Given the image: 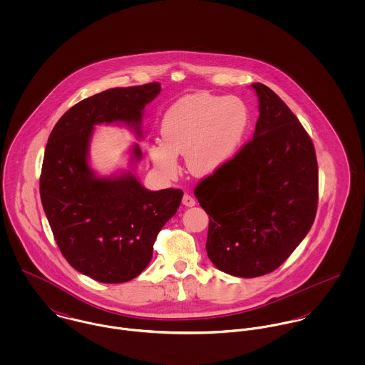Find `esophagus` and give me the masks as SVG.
<instances>
[{
    "label": "esophagus",
    "instance_id": "34e87169",
    "mask_svg": "<svg viewBox=\"0 0 365 365\" xmlns=\"http://www.w3.org/2000/svg\"><path fill=\"white\" fill-rule=\"evenodd\" d=\"M182 204H184L185 207H194V205H195V200H194L190 194H184V197H182Z\"/></svg>",
    "mask_w": 365,
    "mask_h": 365
}]
</instances>
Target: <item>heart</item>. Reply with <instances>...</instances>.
<instances>
[{
	"label": "heart",
	"mask_w": 365,
	"mask_h": 365,
	"mask_svg": "<svg viewBox=\"0 0 365 365\" xmlns=\"http://www.w3.org/2000/svg\"><path fill=\"white\" fill-rule=\"evenodd\" d=\"M250 125V109L237 97L209 93L185 96L165 110L161 120L163 140L150 146V157L168 177L180 170L177 155H185L187 167L194 175H210L236 156Z\"/></svg>",
	"instance_id": "heart-1"
}]
</instances>
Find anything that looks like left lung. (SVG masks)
<instances>
[{"mask_svg":"<svg viewBox=\"0 0 365 365\" xmlns=\"http://www.w3.org/2000/svg\"><path fill=\"white\" fill-rule=\"evenodd\" d=\"M252 87L260 109L253 139L194 190L209 215V260L242 278L269 274L292 255L312 227L319 198L311 136L271 88Z\"/></svg>","mask_w":365,"mask_h":365,"instance_id":"1","label":"left lung"}]
</instances>
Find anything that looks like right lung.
I'll return each mask as SVG.
<instances>
[{"label": "right lung", "instance_id": "right-lung-1", "mask_svg": "<svg viewBox=\"0 0 365 365\" xmlns=\"http://www.w3.org/2000/svg\"><path fill=\"white\" fill-rule=\"evenodd\" d=\"M160 91L158 83H149L86 98L58 119L46 145L39 188L54 240L73 268L98 282L138 277L181 204V190L149 191L130 173L100 178L87 160L96 125L126 122L140 136L143 109ZM140 157L136 145L133 158Z\"/></svg>", "mask_w": 365, "mask_h": 365}]
</instances>
